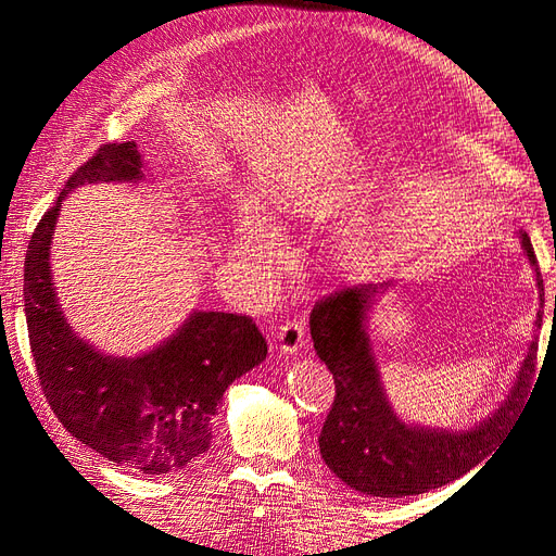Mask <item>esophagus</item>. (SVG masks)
I'll return each instance as SVG.
<instances>
[{
  "label": "esophagus",
  "instance_id": "obj_1",
  "mask_svg": "<svg viewBox=\"0 0 556 556\" xmlns=\"http://www.w3.org/2000/svg\"><path fill=\"white\" fill-rule=\"evenodd\" d=\"M278 341H280V352L282 355H294L296 350L304 348V327L299 323H285L278 329Z\"/></svg>",
  "mask_w": 556,
  "mask_h": 556
}]
</instances>
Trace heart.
Wrapping results in <instances>:
<instances>
[{"instance_id": "1", "label": "heart", "mask_w": 556, "mask_h": 556, "mask_svg": "<svg viewBox=\"0 0 556 556\" xmlns=\"http://www.w3.org/2000/svg\"><path fill=\"white\" fill-rule=\"evenodd\" d=\"M357 185H355V188H357ZM350 188H352V185H350ZM308 211H311V206L306 204V201H294V204L290 206V213H294V215H306ZM239 250H241L243 257H250V260H255V262H266V260H274L276 257L278 243L274 239V233L268 231V229H264L260 225H245L241 229Z\"/></svg>"}]
</instances>
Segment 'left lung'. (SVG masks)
Segmentation results:
<instances>
[{"label": "left lung", "mask_w": 556, "mask_h": 556, "mask_svg": "<svg viewBox=\"0 0 556 556\" xmlns=\"http://www.w3.org/2000/svg\"><path fill=\"white\" fill-rule=\"evenodd\" d=\"M519 243L533 266L543 308V276L527 231L519 233ZM390 288V280L345 288L317 301L311 313L313 348L336 382L333 406L317 439L319 454L329 470L352 490L380 498L439 490L476 468L492 452V445L501 441L503 431L515 422V415L529 394L538 355L535 333L506 401L480 425L457 431L403 422L384 394L366 329L374 301ZM541 308L535 315V331L543 327Z\"/></svg>", "instance_id": "1"}]
</instances>
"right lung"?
<instances>
[{
  "label": "right lung",
  "mask_w": 556,
  "mask_h": 556,
  "mask_svg": "<svg viewBox=\"0 0 556 556\" xmlns=\"http://www.w3.org/2000/svg\"><path fill=\"white\" fill-rule=\"evenodd\" d=\"M137 143H106L66 180L31 233L25 317L43 396L64 429L109 462L148 478L188 470L213 439L227 387L266 359V339L245 315L194 311L169 339L137 357H113L70 327L50 276L60 204L80 185L139 182Z\"/></svg>",
  "instance_id": "obj_1"
}]
</instances>
